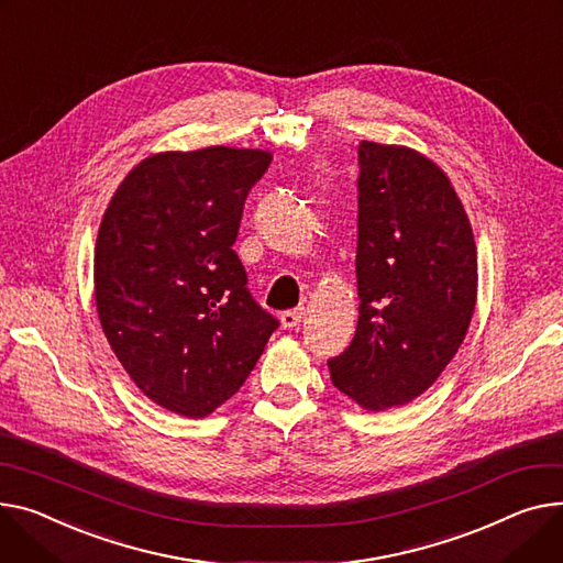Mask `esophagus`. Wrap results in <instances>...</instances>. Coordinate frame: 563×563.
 I'll list each match as a JSON object with an SVG mask.
<instances>
[{
  "label": "esophagus",
  "instance_id": "1",
  "mask_svg": "<svg viewBox=\"0 0 563 563\" xmlns=\"http://www.w3.org/2000/svg\"><path fill=\"white\" fill-rule=\"evenodd\" d=\"M303 317H306V308H291L280 314V323H283V328H296L303 321Z\"/></svg>",
  "mask_w": 563,
  "mask_h": 563
}]
</instances>
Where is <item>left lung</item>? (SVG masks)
I'll return each instance as SVG.
<instances>
[{"mask_svg":"<svg viewBox=\"0 0 563 563\" xmlns=\"http://www.w3.org/2000/svg\"><path fill=\"white\" fill-rule=\"evenodd\" d=\"M357 294L332 385L371 411L411 402L462 346L477 296L471 221L448 176L415 148L357 146Z\"/></svg>","mask_w":563,"mask_h":563,"instance_id":"left-lung-1","label":"left lung"}]
</instances>
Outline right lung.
<instances>
[{"label": "right lung", "mask_w": 563, "mask_h": 563, "mask_svg": "<svg viewBox=\"0 0 563 563\" xmlns=\"http://www.w3.org/2000/svg\"><path fill=\"white\" fill-rule=\"evenodd\" d=\"M269 152L206 146L142 161L110 199L95 246L106 340L137 389L201 419L249 378L278 328L233 244Z\"/></svg>", "instance_id": "1"}]
</instances>
